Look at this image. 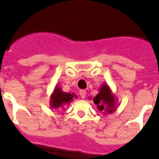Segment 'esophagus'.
<instances>
[{
    "label": "esophagus",
    "instance_id": "esophagus-1",
    "mask_svg": "<svg viewBox=\"0 0 159 159\" xmlns=\"http://www.w3.org/2000/svg\"><path fill=\"white\" fill-rule=\"evenodd\" d=\"M80 95L81 96V98L84 99L85 96H86V91H85V90H80Z\"/></svg>",
    "mask_w": 159,
    "mask_h": 159
}]
</instances>
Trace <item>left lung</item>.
<instances>
[{
    "label": "left lung",
    "mask_w": 159,
    "mask_h": 159,
    "mask_svg": "<svg viewBox=\"0 0 159 159\" xmlns=\"http://www.w3.org/2000/svg\"><path fill=\"white\" fill-rule=\"evenodd\" d=\"M99 93L93 98L94 103L97 105V107L99 111H102L103 115L105 114L113 113L116 109V96L112 92L110 87L107 84H102L100 87Z\"/></svg>",
    "instance_id": "obj_1"
}]
</instances>
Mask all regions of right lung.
I'll return each instance as SVG.
<instances>
[{
    "label": "right lung",
    "mask_w": 159,
    "mask_h": 159,
    "mask_svg": "<svg viewBox=\"0 0 159 159\" xmlns=\"http://www.w3.org/2000/svg\"><path fill=\"white\" fill-rule=\"evenodd\" d=\"M76 98L77 96L74 93L64 92L59 85H56L50 97V107L55 110H60L61 108L64 109L65 105H68L72 102L73 99Z\"/></svg>",
    "instance_id": "1"
}]
</instances>
